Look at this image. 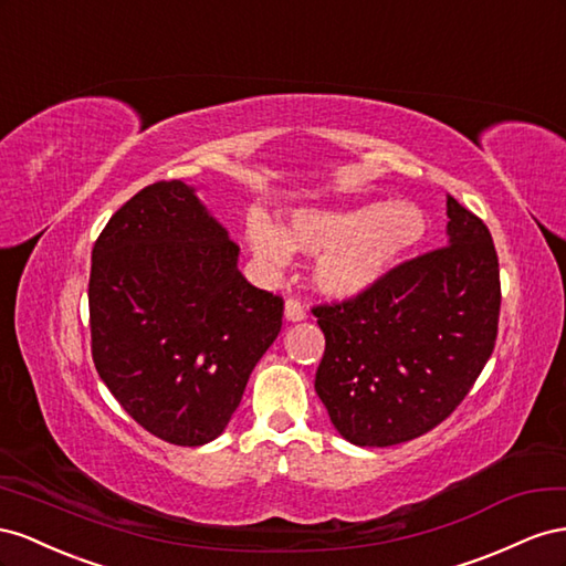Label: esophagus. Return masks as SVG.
<instances>
[{"mask_svg":"<svg viewBox=\"0 0 566 566\" xmlns=\"http://www.w3.org/2000/svg\"><path fill=\"white\" fill-rule=\"evenodd\" d=\"M284 317H286L289 322H298V319H303V317H305L303 303H301L298 298H286V303H284Z\"/></svg>","mask_w":566,"mask_h":566,"instance_id":"obj_1","label":"esophagus"}]
</instances>
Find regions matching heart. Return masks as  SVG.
<instances>
[{
    "mask_svg": "<svg viewBox=\"0 0 566 566\" xmlns=\"http://www.w3.org/2000/svg\"><path fill=\"white\" fill-rule=\"evenodd\" d=\"M427 234L422 208L373 201L348 208H301L280 232L261 216L247 220L249 244L261 261L282 265L289 249L322 253L315 282L329 296H353L379 282Z\"/></svg>",
    "mask_w": 566,
    "mask_h": 566,
    "instance_id": "b5f03b06",
    "label": "heart"
}]
</instances>
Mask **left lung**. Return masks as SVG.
Masks as SVG:
<instances>
[{"label": "left lung", "mask_w": 566, "mask_h": 566, "mask_svg": "<svg viewBox=\"0 0 566 566\" xmlns=\"http://www.w3.org/2000/svg\"><path fill=\"white\" fill-rule=\"evenodd\" d=\"M448 244L365 292L313 305L325 332L315 391L346 441L417 439L470 394L495 348L500 268L486 224L448 197Z\"/></svg>", "instance_id": "8db88e82"}]
</instances>
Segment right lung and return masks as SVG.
I'll return each mask as SVG.
<instances>
[{
	"label": "right lung",
	"instance_id": "obj_1",
	"mask_svg": "<svg viewBox=\"0 0 566 566\" xmlns=\"http://www.w3.org/2000/svg\"><path fill=\"white\" fill-rule=\"evenodd\" d=\"M237 255L180 180L137 191L94 241L92 360L123 410L160 441L218 439L282 329L284 298L253 286Z\"/></svg>",
	"mask_w": 566,
	"mask_h": 566
}]
</instances>
